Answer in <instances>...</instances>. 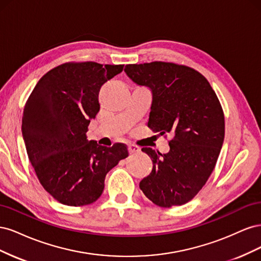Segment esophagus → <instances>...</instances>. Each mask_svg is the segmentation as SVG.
I'll return each instance as SVG.
<instances>
[{
    "instance_id": "esophagus-1",
    "label": "esophagus",
    "mask_w": 261,
    "mask_h": 261,
    "mask_svg": "<svg viewBox=\"0 0 261 261\" xmlns=\"http://www.w3.org/2000/svg\"><path fill=\"white\" fill-rule=\"evenodd\" d=\"M128 151H129L130 154H136V153L140 152V148L135 146V145H129L128 146Z\"/></svg>"
}]
</instances>
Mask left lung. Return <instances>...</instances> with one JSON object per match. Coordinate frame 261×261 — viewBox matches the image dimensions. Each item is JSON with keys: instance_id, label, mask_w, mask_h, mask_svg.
I'll list each match as a JSON object with an SVG mask.
<instances>
[{"instance_id": "1", "label": "left lung", "mask_w": 261, "mask_h": 261, "mask_svg": "<svg viewBox=\"0 0 261 261\" xmlns=\"http://www.w3.org/2000/svg\"><path fill=\"white\" fill-rule=\"evenodd\" d=\"M133 82L152 91L148 127L172 136L170 151L143 148L152 171L139 187L163 208L191 201L207 183L224 139V113L207 78L192 67L155 61L127 64Z\"/></svg>"}]
</instances>
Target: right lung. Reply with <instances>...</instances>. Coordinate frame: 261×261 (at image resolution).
<instances>
[{"instance_id":"right-lung-1","label":"right lung","mask_w":261,"mask_h":261,"mask_svg":"<svg viewBox=\"0 0 261 261\" xmlns=\"http://www.w3.org/2000/svg\"><path fill=\"white\" fill-rule=\"evenodd\" d=\"M123 67L64 63L44 74L26 101L21 130L29 161L45 191L66 206L96 201L107 173L128 156L124 144L107 148L86 138L101 86Z\"/></svg>"}]
</instances>
